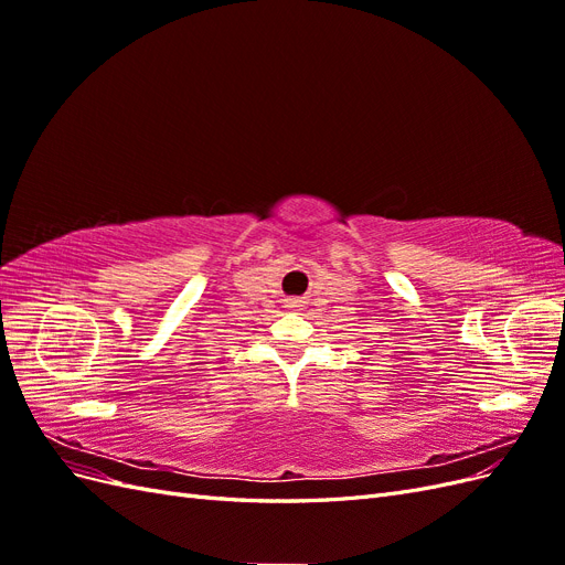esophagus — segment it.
<instances>
[{
    "label": "esophagus",
    "instance_id": "1",
    "mask_svg": "<svg viewBox=\"0 0 565 565\" xmlns=\"http://www.w3.org/2000/svg\"><path fill=\"white\" fill-rule=\"evenodd\" d=\"M301 299H297V297H289V299H285V309H289V311H299L301 309Z\"/></svg>",
    "mask_w": 565,
    "mask_h": 565
}]
</instances>
